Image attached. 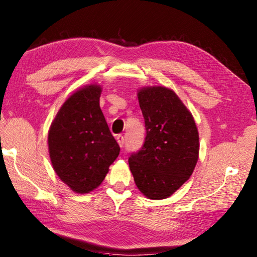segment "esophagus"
<instances>
[{"instance_id":"1","label":"esophagus","mask_w":257,"mask_h":257,"mask_svg":"<svg viewBox=\"0 0 257 257\" xmlns=\"http://www.w3.org/2000/svg\"><path fill=\"white\" fill-rule=\"evenodd\" d=\"M116 142H118L119 146L120 147H123V144H124V137L122 136V135H118L116 136Z\"/></svg>"}]
</instances>
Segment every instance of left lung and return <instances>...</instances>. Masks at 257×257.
I'll use <instances>...</instances> for the list:
<instances>
[{
  "mask_svg": "<svg viewBox=\"0 0 257 257\" xmlns=\"http://www.w3.org/2000/svg\"><path fill=\"white\" fill-rule=\"evenodd\" d=\"M145 119L143 147L129 157L139 191L149 199L169 198L192 175L199 157L194 119L174 91L149 86L138 91Z\"/></svg>",
  "mask_w": 257,
  "mask_h": 257,
  "instance_id": "1",
  "label": "left lung"
}]
</instances>
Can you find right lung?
Returning <instances> with one entry per match:
<instances>
[{
  "instance_id": "obj_1",
  "label": "right lung",
  "mask_w": 257,
  "mask_h": 257,
  "mask_svg": "<svg viewBox=\"0 0 257 257\" xmlns=\"http://www.w3.org/2000/svg\"><path fill=\"white\" fill-rule=\"evenodd\" d=\"M101 92L94 84L76 91L59 109L48 133L56 174L76 193L96 189L120 153L100 108Z\"/></svg>"
}]
</instances>
